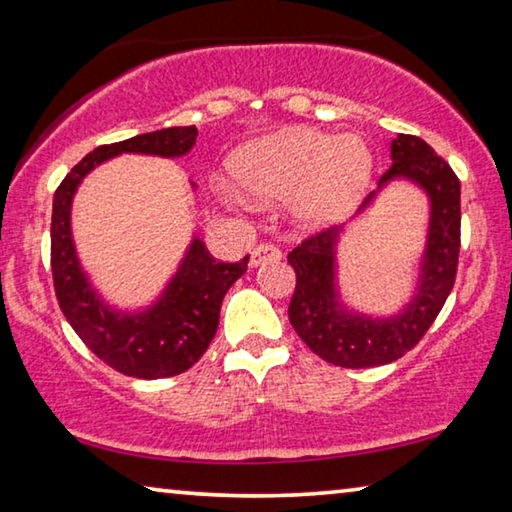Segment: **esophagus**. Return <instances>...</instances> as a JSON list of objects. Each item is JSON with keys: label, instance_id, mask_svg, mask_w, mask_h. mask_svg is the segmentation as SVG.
Masks as SVG:
<instances>
[{"label": "esophagus", "instance_id": "34e87169", "mask_svg": "<svg viewBox=\"0 0 512 512\" xmlns=\"http://www.w3.org/2000/svg\"><path fill=\"white\" fill-rule=\"evenodd\" d=\"M282 257L280 248H275L273 244H257L253 250H250V266L257 268L266 262H277Z\"/></svg>", "mask_w": 512, "mask_h": 512}]
</instances>
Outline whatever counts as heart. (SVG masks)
Returning a JSON list of instances; mask_svg holds the SVG:
<instances>
[{"label": "heart", "instance_id": "heart-1", "mask_svg": "<svg viewBox=\"0 0 512 512\" xmlns=\"http://www.w3.org/2000/svg\"><path fill=\"white\" fill-rule=\"evenodd\" d=\"M237 185L259 201L291 198L293 216L307 228H323L348 214L372 171L361 137H332L311 128L246 144L230 160Z\"/></svg>", "mask_w": 512, "mask_h": 512}]
</instances>
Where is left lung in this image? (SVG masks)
<instances>
[{
  "mask_svg": "<svg viewBox=\"0 0 512 512\" xmlns=\"http://www.w3.org/2000/svg\"><path fill=\"white\" fill-rule=\"evenodd\" d=\"M393 167L379 178L377 192L397 178L411 180L429 196L431 216L418 287L400 314L372 318L350 311L336 291V244L343 228H327L307 237L289 253L296 291L289 320L298 336L320 359L341 368H372L397 361L420 343L443 309L456 280L461 250V180L452 167L415 135L391 142ZM370 192L361 210L375 201Z\"/></svg>",
  "mask_w": 512,
  "mask_h": 512,
  "instance_id": "1",
  "label": "left lung"
}]
</instances>
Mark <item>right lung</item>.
<instances>
[{"label":"right lung","mask_w":512,"mask_h":512,"mask_svg":"<svg viewBox=\"0 0 512 512\" xmlns=\"http://www.w3.org/2000/svg\"><path fill=\"white\" fill-rule=\"evenodd\" d=\"M196 126H173L97 146L67 173L54 194L51 212V273L67 323L97 357L121 375L162 379L180 375L203 357L219 327L223 296L248 268V255L235 264L216 262L194 239L162 296L142 311H117L101 300L81 268L72 239V201L88 173L121 153L180 158L196 144Z\"/></svg>","instance_id":"1"}]
</instances>
